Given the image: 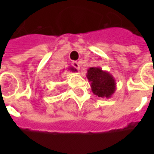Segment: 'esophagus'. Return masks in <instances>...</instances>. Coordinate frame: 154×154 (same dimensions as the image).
I'll return each mask as SVG.
<instances>
[{
    "label": "esophagus",
    "mask_w": 154,
    "mask_h": 154,
    "mask_svg": "<svg viewBox=\"0 0 154 154\" xmlns=\"http://www.w3.org/2000/svg\"><path fill=\"white\" fill-rule=\"evenodd\" d=\"M72 66L73 67H75V68L77 69V70H79V68H80L79 63H77V62H72Z\"/></svg>",
    "instance_id": "34e87169"
}]
</instances>
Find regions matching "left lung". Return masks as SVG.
<instances>
[{"instance_id": "1", "label": "left lung", "mask_w": 154, "mask_h": 154, "mask_svg": "<svg viewBox=\"0 0 154 154\" xmlns=\"http://www.w3.org/2000/svg\"><path fill=\"white\" fill-rule=\"evenodd\" d=\"M87 77L91 82V88L94 95L102 98H110L115 93L116 79L110 72L100 67H90L87 69Z\"/></svg>"}]
</instances>
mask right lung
I'll return each mask as SVG.
<instances>
[{"mask_svg": "<svg viewBox=\"0 0 154 154\" xmlns=\"http://www.w3.org/2000/svg\"><path fill=\"white\" fill-rule=\"evenodd\" d=\"M68 70L72 71V72H77V69H76V68H74V67H69V68H68Z\"/></svg>", "mask_w": 154, "mask_h": 154, "instance_id": "add662e5", "label": "right lung"}]
</instances>
